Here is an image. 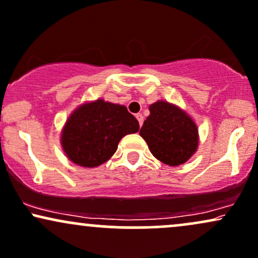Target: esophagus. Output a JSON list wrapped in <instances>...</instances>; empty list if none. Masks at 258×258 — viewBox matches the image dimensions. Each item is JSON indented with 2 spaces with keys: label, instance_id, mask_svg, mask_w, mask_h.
<instances>
[{
  "label": "esophagus",
  "instance_id": "34e87169",
  "mask_svg": "<svg viewBox=\"0 0 258 258\" xmlns=\"http://www.w3.org/2000/svg\"><path fill=\"white\" fill-rule=\"evenodd\" d=\"M136 117H137V120H138V122H139V126L142 127L143 121H144V116H143L141 113H138V114H136Z\"/></svg>",
  "mask_w": 258,
  "mask_h": 258
}]
</instances>
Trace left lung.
I'll return each instance as SVG.
<instances>
[{
	"instance_id": "left-lung-1",
	"label": "left lung",
	"mask_w": 258,
	"mask_h": 258,
	"mask_svg": "<svg viewBox=\"0 0 258 258\" xmlns=\"http://www.w3.org/2000/svg\"><path fill=\"white\" fill-rule=\"evenodd\" d=\"M150 115L143 123L139 135L149 150L161 162L176 167L187 162L200 144L195 120L179 105L157 101L149 105Z\"/></svg>"
}]
</instances>
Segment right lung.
<instances>
[{
	"instance_id": "obj_1",
	"label": "right lung",
	"mask_w": 258,
	"mask_h": 258,
	"mask_svg": "<svg viewBox=\"0 0 258 258\" xmlns=\"http://www.w3.org/2000/svg\"><path fill=\"white\" fill-rule=\"evenodd\" d=\"M138 131L137 119L125 105L98 98L71 113L62 127L60 143L74 164L95 168L115 154L121 138Z\"/></svg>"
}]
</instances>
